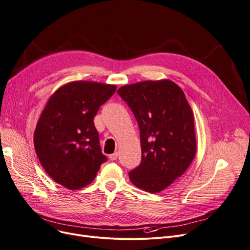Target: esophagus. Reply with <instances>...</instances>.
Returning a JSON list of instances; mask_svg holds the SVG:
<instances>
[{"mask_svg":"<svg viewBox=\"0 0 250 250\" xmlns=\"http://www.w3.org/2000/svg\"><path fill=\"white\" fill-rule=\"evenodd\" d=\"M118 153H113V154H111V155H109V160L110 161H115L116 159H118Z\"/></svg>","mask_w":250,"mask_h":250,"instance_id":"1","label":"esophagus"}]
</instances>
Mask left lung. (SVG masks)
Instances as JSON below:
<instances>
[{
  "label": "left lung",
  "instance_id": "8db88e82",
  "mask_svg": "<svg viewBox=\"0 0 250 250\" xmlns=\"http://www.w3.org/2000/svg\"><path fill=\"white\" fill-rule=\"evenodd\" d=\"M138 122L141 164L128 173L138 188L158 193L188 169L196 154L194 116L184 92L170 80L143 81L118 90Z\"/></svg>",
  "mask_w": 250,
  "mask_h": 250
}]
</instances>
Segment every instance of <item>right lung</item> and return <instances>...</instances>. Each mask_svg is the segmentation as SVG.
Listing matches in <instances>:
<instances>
[{"instance_id":"right-lung-1","label":"right lung","mask_w":250,"mask_h":250,"mask_svg":"<svg viewBox=\"0 0 250 250\" xmlns=\"http://www.w3.org/2000/svg\"><path fill=\"white\" fill-rule=\"evenodd\" d=\"M115 90V85L74 81L50 97L35 129L34 146L42 167L58 184L70 190L85 187L107 161L93 119Z\"/></svg>"}]
</instances>
